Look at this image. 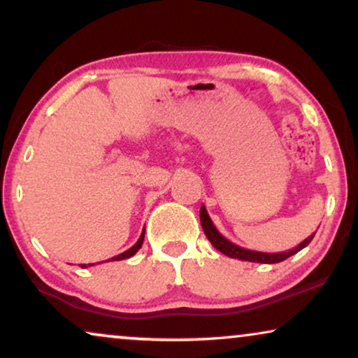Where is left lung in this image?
<instances>
[{
    "instance_id": "1",
    "label": "left lung",
    "mask_w": 358,
    "mask_h": 358,
    "mask_svg": "<svg viewBox=\"0 0 358 358\" xmlns=\"http://www.w3.org/2000/svg\"><path fill=\"white\" fill-rule=\"evenodd\" d=\"M200 223H202L203 233L205 236L208 238V241L212 243L220 252H223L224 256L231 259H239V261H249V262H259V264H277V262L285 261V259L293 256V254L301 251L303 248H306L308 244L311 243V239L315 238V233H313L311 236H308L305 241H301L296 248L288 249V251H283V252H259V251H251V249H244L224 238L223 234L215 228L212 218L208 217V212L207 208H205V205L200 207Z\"/></svg>"
}]
</instances>
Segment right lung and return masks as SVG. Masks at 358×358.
<instances>
[{
    "instance_id": "obj_1",
    "label": "right lung",
    "mask_w": 358,
    "mask_h": 358,
    "mask_svg": "<svg viewBox=\"0 0 358 358\" xmlns=\"http://www.w3.org/2000/svg\"><path fill=\"white\" fill-rule=\"evenodd\" d=\"M143 239H145V229L143 231H141V236L138 238V241H136L134 246H131L130 249H127L125 252H122V254H119V256H114V257H110L109 261H102V262H110V261H122V259H129V257H131V256H135L136 254V251H138V249L141 248V244H143ZM90 266H94V264H81V267L85 268V267H90Z\"/></svg>"
}]
</instances>
